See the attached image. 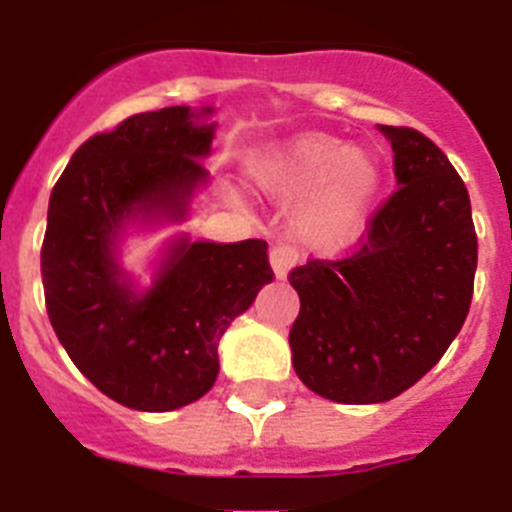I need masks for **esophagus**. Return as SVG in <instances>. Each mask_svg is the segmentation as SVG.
<instances>
[{"instance_id": "34e87169", "label": "esophagus", "mask_w": 512, "mask_h": 512, "mask_svg": "<svg viewBox=\"0 0 512 512\" xmlns=\"http://www.w3.org/2000/svg\"><path fill=\"white\" fill-rule=\"evenodd\" d=\"M269 261L274 266L277 279H284L289 274V269L297 264V251L289 243H277V246H271Z\"/></svg>"}]
</instances>
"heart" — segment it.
Segmentation results:
<instances>
[{"instance_id":"heart-1","label":"heart","mask_w":512,"mask_h":512,"mask_svg":"<svg viewBox=\"0 0 512 512\" xmlns=\"http://www.w3.org/2000/svg\"><path fill=\"white\" fill-rule=\"evenodd\" d=\"M253 179L277 197H297L295 230L307 246L338 251L364 230L379 192V161L328 133H302L253 164Z\"/></svg>"}]
</instances>
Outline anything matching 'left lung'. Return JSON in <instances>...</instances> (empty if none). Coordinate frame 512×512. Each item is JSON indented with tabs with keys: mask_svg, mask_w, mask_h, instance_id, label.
<instances>
[{
	"mask_svg": "<svg viewBox=\"0 0 512 512\" xmlns=\"http://www.w3.org/2000/svg\"><path fill=\"white\" fill-rule=\"evenodd\" d=\"M397 189L372 212L359 248L289 271L300 315L289 330L297 377L346 405L413 387L456 338L474 292L477 233L469 192L423 133L382 125Z\"/></svg>",
	"mask_w": 512,
	"mask_h": 512,
	"instance_id": "left-lung-1",
	"label": "left lung"
}]
</instances>
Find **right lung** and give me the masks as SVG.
I'll use <instances>...</instances> for the list:
<instances>
[{"instance_id": "add662e5", "label": "right lung", "mask_w": 512, "mask_h": 512, "mask_svg": "<svg viewBox=\"0 0 512 512\" xmlns=\"http://www.w3.org/2000/svg\"><path fill=\"white\" fill-rule=\"evenodd\" d=\"M210 143L212 125L189 107L140 112L81 143L51 192L45 310L76 369L125 408L166 413L200 400L217 379L225 328L274 279L259 238H184L146 295L120 279L112 246L122 225L182 217Z\"/></svg>"}]
</instances>
